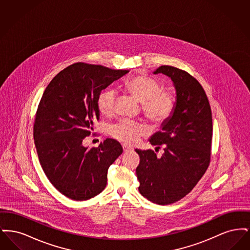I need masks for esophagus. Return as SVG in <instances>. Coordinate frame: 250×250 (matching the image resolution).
Masks as SVG:
<instances>
[{"mask_svg":"<svg viewBox=\"0 0 250 250\" xmlns=\"http://www.w3.org/2000/svg\"><path fill=\"white\" fill-rule=\"evenodd\" d=\"M123 149H124V152H125V153L133 151V148L130 147V146H128V145H126V144H123Z\"/></svg>","mask_w":250,"mask_h":250,"instance_id":"34e87169","label":"esophagus"}]
</instances>
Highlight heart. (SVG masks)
I'll list each match as a JSON object with an SVG mask.
<instances>
[{
  "label": "heart",
  "mask_w": 250,
  "mask_h": 250,
  "mask_svg": "<svg viewBox=\"0 0 250 250\" xmlns=\"http://www.w3.org/2000/svg\"><path fill=\"white\" fill-rule=\"evenodd\" d=\"M125 88L138 101L143 103L146 117L156 124H161L170 117L175 107V98L167 91H161V85L150 77L139 75L125 83ZM117 94L113 89H106L97 98V107L101 114L108 116L112 113ZM148 129L140 123L123 120L109 127V134L125 143H137Z\"/></svg>",
  "instance_id": "heart-1"
}]
</instances>
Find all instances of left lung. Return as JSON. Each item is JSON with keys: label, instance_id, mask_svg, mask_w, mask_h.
I'll list each match as a JSON object with an SVG mask.
<instances>
[{"label": "left lung", "instance_id": "1", "mask_svg": "<svg viewBox=\"0 0 250 250\" xmlns=\"http://www.w3.org/2000/svg\"><path fill=\"white\" fill-rule=\"evenodd\" d=\"M154 74H164L175 88L172 114L150 143L164 154L157 157L152 150L136 149L141 162L136 168L139 191L150 202L167 205L190 192L210 163L213 121L211 107L202 85L188 74L169 65L159 66Z\"/></svg>", "mask_w": 250, "mask_h": 250}]
</instances>
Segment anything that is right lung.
Wrapping results in <instances>:
<instances>
[{"label": "right lung", "mask_w": 250, "mask_h": 250, "mask_svg": "<svg viewBox=\"0 0 250 250\" xmlns=\"http://www.w3.org/2000/svg\"><path fill=\"white\" fill-rule=\"evenodd\" d=\"M129 70L77 62L58 73L36 111L34 139L39 162L53 187L74 201L94 198L107 186V169L123 153L117 141L83 144L99 120L101 91Z\"/></svg>", "instance_id": "right-lung-1"}]
</instances>
